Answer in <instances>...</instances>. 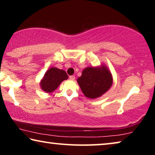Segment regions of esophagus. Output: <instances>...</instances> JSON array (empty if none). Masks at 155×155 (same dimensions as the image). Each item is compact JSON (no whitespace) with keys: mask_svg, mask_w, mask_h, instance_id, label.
<instances>
[{"mask_svg":"<svg viewBox=\"0 0 155 155\" xmlns=\"http://www.w3.org/2000/svg\"><path fill=\"white\" fill-rule=\"evenodd\" d=\"M70 79L72 80V81H74L75 79V77H74V76H73V75L72 76H70Z\"/></svg>","mask_w":155,"mask_h":155,"instance_id":"esophagus-1","label":"esophagus"}]
</instances>
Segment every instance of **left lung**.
Returning a JSON list of instances; mask_svg holds the SVG:
<instances>
[{
  "label": "left lung",
  "mask_w": 155,
  "mask_h": 155,
  "mask_svg": "<svg viewBox=\"0 0 155 155\" xmlns=\"http://www.w3.org/2000/svg\"><path fill=\"white\" fill-rule=\"evenodd\" d=\"M77 83L84 95L90 99L99 98L105 94L113 85L111 72L105 64L100 66L87 67Z\"/></svg>",
  "instance_id": "1"
}]
</instances>
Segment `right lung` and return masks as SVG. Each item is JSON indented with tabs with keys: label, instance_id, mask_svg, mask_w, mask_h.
<instances>
[{
	"label": "right lung",
	"instance_id": "obj_1",
	"mask_svg": "<svg viewBox=\"0 0 155 155\" xmlns=\"http://www.w3.org/2000/svg\"><path fill=\"white\" fill-rule=\"evenodd\" d=\"M68 76L64 70L52 67L44 74L40 81V87L46 93H51L59 87L62 81L67 80Z\"/></svg>",
	"mask_w": 155,
	"mask_h": 155
}]
</instances>
